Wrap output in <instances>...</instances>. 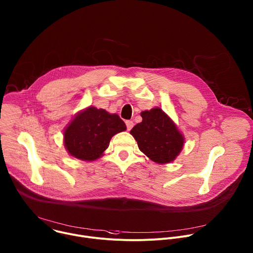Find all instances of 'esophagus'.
<instances>
[{
    "instance_id": "esophagus-1",
    "label": "esophagus",
    "mask_w": 253,
    "mask_h": 253,
    "mask_svg": "<svg viewBox=\"0 0 253 253\" xmlns=\"http://www.w3.org/2000/svg\"><path fill=\"white\" fill-rule=\"evenodd\" d=\"M125 123H126V126H127V130H131L134 126V123L131 120H127Z\"/></svg>"
}]
</instances>
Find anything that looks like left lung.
Listing matches in <instances>:
<instances>
[{"instance_id":"8db88e82","label":"left lung","mask_w":253,"mask_h":253,"mask_svg":"<svg viewBox=\"0 0 253 253\" xmlns=\"http://www.w3.org/2000/svg\"><path fill=\"white\" fill-rule=\"evenodd\" d=\"M141 116L142 122L130 131L140 151L158 164L174 161L185 142L176 124L159 107L143 111Z\"/></svg>"}]
</instances>
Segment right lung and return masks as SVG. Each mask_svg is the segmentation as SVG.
<instances>
[{"label":"right lung","mask_w":253,"mask_h":253,"mask_svg":"<svg viewBox=\"0 0 253 253\" xmlns=\"http://www.w3.org/2000/svg\"><path fill=\"white\" fill-rule=\"evenodd\" d=\"M126 130L117 114L93 106L78 112L63 134L68 154L83 161H94L103 155L111 138Z\"/></svg>","instance_id":"obj_1"}]
</instances>
